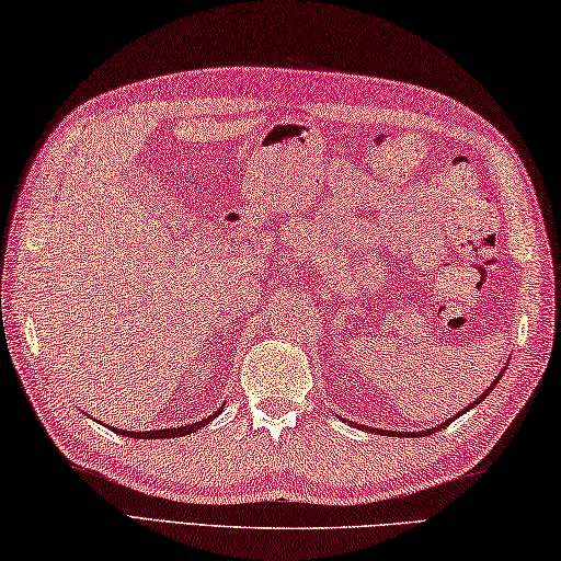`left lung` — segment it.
Segmentation results:
<instances>
[{"mask_svg":"<svg viewBox=\"0 0 561 561\" xmlns=\"http://www.w3.org/2000/svg\"><path fill=\"white\" fill-rule=\"evenodd\" d=\"M499 377H501V375H499ZM499 377H496V380H494V382H491V385H489V390H486V392H482V397H479L474 404H479V402H482V399H486V397H489V392H491V390H494V385L499 382ZM474 404H470V407H465V411H470V409H474ZM465 411H460V414H457V416H462V414H465ZM457 416L448 419V421H445V424H440V426H436V428H426V431H419V433H414V436H431V433H436V431L445 428V426H448V424H453V421H455ZM370 431H373V428H370ZM377 433H392V436H404V433H394V431H377Z\"/></svg>","mask_w":561,"mask_h":561,"instance_id":"obj_1","label":"left lung"}]
</instances>
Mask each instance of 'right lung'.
<instances>
[{
	"label": "right lung",
	"mask_w": 561,
	"mask_h": 561,
	"mask_svg": "<svg viewBox=\"0 0 561 561\" xmlns=\"http://www.w3.org/2000/svg\"><path fill=\"white\" fill-rule=\"evenodd\" d=\"M222 407L215 411V414H210L208 419L203 421H196V424H186V426H176V428H159V431H121L116 428V433H121V436H128V438H179V436H188V433L203 428L205 424H210V421L220 414Z\"/></svg>",
	"instance_id": "right-lung-1"
}]
</instances>
